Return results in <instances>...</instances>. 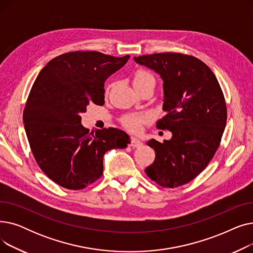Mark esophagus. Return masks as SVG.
<instances>
[{
  "label": "esophagus",
  "instance_id": "34e87169",
  "mask_svg": "<svg viewBox=\"0 0 253 253\" xmlns=\"http://www.w3.org/2000/svg\"><path fill=\"white\" fill-rule=\"evenodd\" d=\"M142 145V141L137 139L136 137H131V147L133 148H139Z\"/></svg>",
  "mask_w": 253,
  "mask_h": 253
}]
</instances>
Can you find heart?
<instances>
[{
    "instance_id": "heart-1",
    "label": "heart",
    "mask_w": 253,
    "mask_h": 253,
    "mask_svg": "<svg viewBox=\"0 0 253 253\" xmlns=\"http://www.w3.org/2000/svg\"><path fill=\"white\" fill-rule=\"evenodd\" d=\"M155 81L153 75L144 70H138L132 79V84L134 89L143 86L149 82ZM147 116L139 114H128L122 118V124L126 129L131 132H138L141 128V125L147 121Z\"/></svg>"
}]
</instances>
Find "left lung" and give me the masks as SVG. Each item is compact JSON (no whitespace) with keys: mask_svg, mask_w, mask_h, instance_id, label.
Here are the masks:
<instances>
[{"mask_svg":"<svg viewBox=\"0 0 253 253\" xmlns=\"http://www.w3.org/2000/svg\"><path fill=\"white\" fill-rule=\"evenodd\" d=\"M163 80V111L157 127L171 131L169 140L148 141L156 152L145 173L164 188L190 182L213 158L227 124L221 88L208 66L194 56L157 53L134 57Z\"/></svg>","mask_w":253,"mask_h":253,"instance_id":"1","label":"left lung"}]
</instances>
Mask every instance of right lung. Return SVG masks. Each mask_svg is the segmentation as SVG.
I'll list each match as a JSON object with an SVG mask.
<instances>
[{
	"label": "right lung",
	"instance_id": "1",
	"mask_svg": "<svg viewBox=\"0 0 253 253\" xmlns=\"http://www.w3.org/2000/svg\"><path fill=\"white\" fill-rule=\"evenodd\" d=\"M129 55L75 51L50 60L39 73L23 112V124L38 165L55 183L81 190L98 179L103 155L130 143L126 132L86 129L81 114L91 102L104 103V82Z\"/></svg>",
	"mask_w": 253,
	"mask_h": 253
}]
</instances>
